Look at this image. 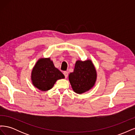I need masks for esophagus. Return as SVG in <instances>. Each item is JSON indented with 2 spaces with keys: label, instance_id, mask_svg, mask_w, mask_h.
I'll return each instance as SVG.
<instances>
[{
  "label": "esophagus",
  "instance_id": "1",
  "mask_svg": "<svg viewBox=\"0 0 135 135\" xmlns=\"http://www.w3.org/2000/svg\"><path fill=\"white\" fill-rule=\"evenodd\" d=\"M64 75H65V77L66 78L68 76V73L67 71H64Z\"/></svg>",
  "mask_w": 135,
  "mask_h": 135
}]
</instances>
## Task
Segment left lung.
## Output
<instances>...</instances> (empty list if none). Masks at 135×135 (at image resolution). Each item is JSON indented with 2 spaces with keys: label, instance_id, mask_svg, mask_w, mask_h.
<instances>
[{
  "label": "left lung",
  "instance_id": "left-lung-1",
  "mask_svg": "<svg viewBox=\"0 0 135 135\" xmlns=\"http://www.w3.org/2000/svg\"><path fill=\"white\" fill-rule=\"evenodd\" d=\"M96 77V70L91 60H78L75 63L74 71L69 74V79L73 91L81 94L93 87Z\"/></svg>",
  "mask_w": 135,
  "mask_h": 135
}]
</instances>
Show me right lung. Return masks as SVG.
Instances as JSON below:
<instances>
[{
	"label": "right lung",
	"instance_id": "add662e5",
	"mask_svg": "<svg viewBox=\"0 0 135 135\" xmlns=\"http://www.w3.org/2000/svg\"><path fill=\"white\" fill-rule=\"evenodd\" d=\"M64 78V75L55 67L50 58L39 59L31 73L32 84L42 91L51 89L57 80Z\"/></svg>",
	"mask_w": 135,
	"mask_h": 135
}]
</instances>
